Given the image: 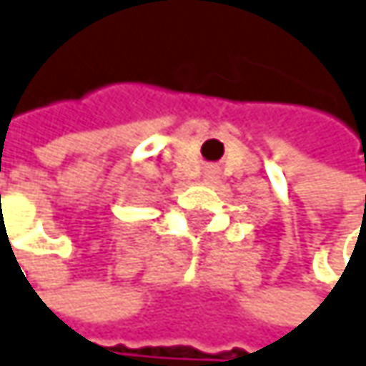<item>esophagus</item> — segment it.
Listing matches in <instances>:
<instances>
[{
  "mask_svg": "<svg viewBox=\"0 0 366 366\" xmlns=\"http://www.w3.org/2000/svg\"><path fill=\"white\" fill-rule=\"evenodd\" d=\"M212 176H214V174H207V178H212Z\"/></svg>",
  "mask_w": 366,
  "mask_h": 366,
  "instance_id": "1",
  "label": "esophagus"
}]
</instances>
